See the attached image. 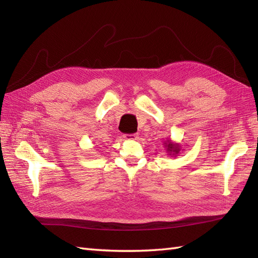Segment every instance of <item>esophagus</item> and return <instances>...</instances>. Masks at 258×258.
<instances>
[{
    "label": "esophagus",
    "instance_id": "esophagus-1",
    "mask_svg": "<svg viewBox=\"0 0 258 258\" xmlns=\"http://www.w3.org/2000/svg\"><path fill=\"white\" fill-rule=\"evenodd\" d=\"M124 139H126V140H135V139H138V134H136V133L125 134L124 135Z\"/></svg>",
    "mask_w": 258,
    "mask_h": 258
}]
</instances>
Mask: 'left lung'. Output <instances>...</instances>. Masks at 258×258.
Masks as SVG:
<instances>
[{
    "instance_id": "obj_1",
    "label": "left lung",
    "mask_w": 258,
    "mask_h": 258,
    "mask_svg": "<svg viewBox=\"0 0 258 258\" xmlns=\"http://www.w3.org/2000/svg\"><path fill=\"white\" fill-rule=\"evenodd\" d=\"M166 147H167V151L168 152H175V153H178V151H179V149L178 147L175 145V144H172V143H169L168 142V144L166 145Z\"/></svg>"
}]
</instances>
